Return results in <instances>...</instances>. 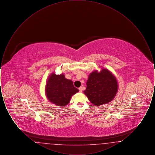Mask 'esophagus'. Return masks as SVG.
<instances>
[{"mask_svg": "<svg viewBox=\"0 0 155 155\" xmlns=\"http://www.w3.org/2000/svg\"><path fill=\"white\" fill-rule=\"evenodd\" d=\"M79 91H80V92H82V87H80V88H79Z\"/></svg>", "mask_w": 155, "mask_h": 155, "instance_id": "34e87169", "label": "esophagus"}]
</instances>
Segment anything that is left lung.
I'll return each instance as SVG.
<instances>
[{"label": "left lung", "mask_w": 155, "mask_h": 155, "mask_svg": "<svg viewBox=\"0 0 155 155\" xmlns=\"http://www.w3.org/2000/svg\"><path fill=\"white\" fill-rule=\"evenodd\" d=\"M118 89L117 78L109 70L101 68L89 74L84 94L95 106L106 104L113 100Z\"/></svg>", "instance_id": "left-lung-1"}]
</instances>
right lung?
I'll return each instance as SVG.
<instances>
[{
	"label": "right lung",
	"instance_id": "add662e5",
	"mask_svg": "<svg viewBox=\"0 0 155 155\" xmlns=\"http://www.w3.org/2000/svg\"><path fill=\"white\" fill-rule=\"evenodd\" d=\"M79 90L75 88L73 81L66 78L64 74L54 72L48 76L45 87V93L48 101L56 106H65L70 103L71 97Z\"/></svg>",
	"mask_w": 155,
	"mask_h": 155
}]
</instances>
